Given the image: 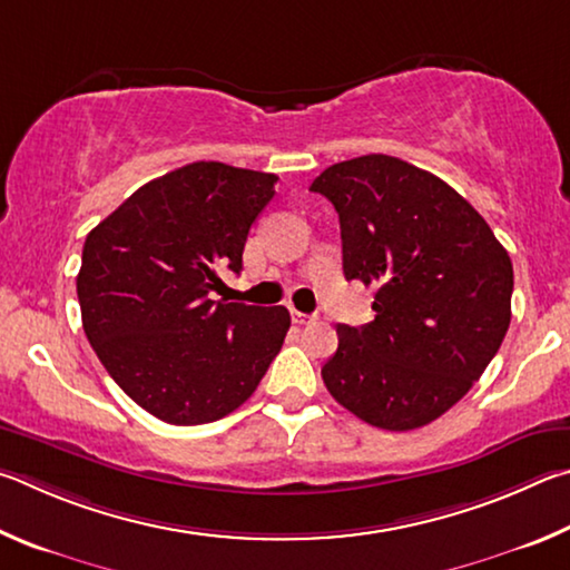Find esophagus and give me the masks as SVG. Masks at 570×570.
I'll return each instance as SVG.
<instances>
[{
	"label": "esophagus",
	"mask_w": 570,
	"mask_h": 570,
	"mask_svg": "<svg viewBox=\"0 0 570 570\" xmlns=\"http://www.w3.org/2000/svg\"><path fill=\"white\" fill-rule=\"evenodd\" d=\"M291 315H293V323H297V325H307L315 321V315H305L301 311H295V307H291Z\"/></svg>",
	"instance_id": "obj_1"
}]
</instances>
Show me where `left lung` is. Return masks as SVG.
Masks as SVG:
<instances>
[{
	"instance_id": "left-lung-1",
	"label": "left lung",
	"mask_w": 570,
	"mask_h": 570,
	"mask_svg": "<svg viewBox=\"0 0 570 570\" xmlns=\"http://www.w3.org/2000/svg\"><path fill=\"white\" fill-rule=\"evenodd\" d=\"M311 189L341 217L345 279L377 287L373 323L337 325L325 387L383 431L433 423L503 343L511 257L468 199L397 157L345 159Z\"/></svg>"
}]
</instances>
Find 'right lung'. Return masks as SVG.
I'll return each mask as SVG.
<instances>
[{
    "instance_id": "add662e5",
    "label": "right lung",
    "mask_w": 570,
    "mask_h": 570,
    "mask_svg": "<svg viewBox=\"0 0 570 570\" xmlns=\"http://www.w3.org/2000/svg\"><path fill=\"white\" fill-rule=\"evenodd\" d=\"M277 177L193 163L129 195L85 239L82 327L112 381L173 425H203L255 393L291 327L287 307L213 301L239 273Z\"/></svg>"
}]
</instances>
